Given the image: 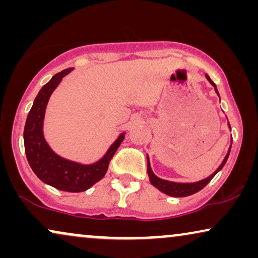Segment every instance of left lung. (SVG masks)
Wrapping results in <instances>:
<instances>
[{"instance_id": "left-lung-1", "label": "left lung", "mask_w": 258, "mask_h": 258, "mask_svg": "<svg viewBox=\"0 0 258 258\" xmlns=\"http://www.w3.org/2000/svg\"><path fill=\"white\" fill-rule=\"evenodd\" d=\"M206 77L207 80L209 81L211 86L215 88V91H216V94L218 95V90L216 88V84H215L213 81L210 80V77L207 75L206 74ZM220 96V95H218ZM228 125L229 128H230V124H229L228 122ZM231 143H232V139H231ZM230 149H231V144L230 147H229V150H228V154L225 155L223 162H222L220 167L216 169V171H214L213 174L210 176H208L207 178L204 179H201L199 182H194V183H177V182H170V181H165V179H162L160 177H157L156 175L154 174L153 170H151V167H150V161H149V157L147 156V162H148V175H149V179H150V183L153 184L155 188H157L160 191L164 192L165 195H169V196H172V197H185V196H190L192 195V194H196L197 191H200L201 189H203L204 186H206L208 183H209L211 179L214 178V176L217 174L218 171L221 170L222 168L224 167L225 162H227L228 157H229V154H230Z\"/></svg>"}]
</instances>
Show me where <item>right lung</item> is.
Returning a JSON list of instances; mask_svg holds the SVG:
<instances>
[{"label":"right lung","instance_id":"1","mask_svg":"<svg viewBox=\"0 0 258 258\" xmlns=\"http://www.w3.org/2000/svg\"><path fill=\"white\" fill-rule=\"evenodd\" d=\"M72 70L73 68L62 70L41 88L28 114L23 139L28 163L42 182L62 191L81 192L86 191L103 178L108 170L109 162L124 140L125 133H122L104 156L93 164H81L69 161L51 150L43 136L45 108L52 91L57 88L63 77Z\"/></svg>","mask_w":258,"mask_h":258}]
</instances>
